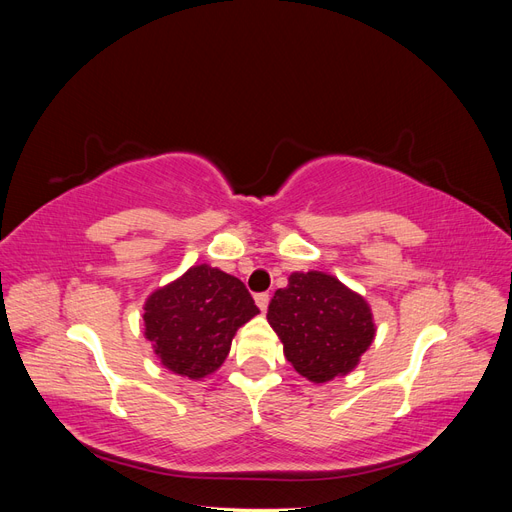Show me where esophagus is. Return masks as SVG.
Segmentation results:
<instances>
[{
	"label": "esophagus",
	"instance_id": "34e87169",
	"mask_svg": "<svg viewBox=\"0 0 512 512\" xmlns=\"http://www.w3.org/2000/svg\"><path fill=\"white\" fill-rule=\"evenodd\" d=\"M254 301H256V305H258L260 312H267V307H269V294H267V292H260V294H256Z\"/></svg>",
	"mask_w": 512,
	"mask_h": 512
}]
</instances>
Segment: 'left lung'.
Segmentation results:
<instances>
[{"mask_svg": "<svg viewBox=\"0 0 512 512\" xmlns=\"http://www.w3.org/2000/svg\"><path fill=\"white\" fill-rule=\"evenodd\" d=\"M267 320L297 374L314 384L348 376L374 344L376 322L363 294L324 271H294L275 290Z\"/></svg>", "mask_w": 512, "mask_h": 512, "instance_id": "1", "label": "left lung"}]
</instances>
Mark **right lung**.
I'll use <instances>...</instances> for the list:
<instances>
[{
    "label": "right lung",
    "mask_w": 512,
    "mask_h": 512,
    "mask_svg": "<svg viewBox=\"0 0 512 512\" xmlns=\"http://www.w3.org/2000/svg\"><path fill=\"white\" fill-rule=\"evenodd\" d=\"M256 314L260 309L241 280L203 262L149 294L143 327L168 371L203 380L222 367L232 337Z\"/></svg>",
    "instance_id": "obj_1"
}]
</instances>
